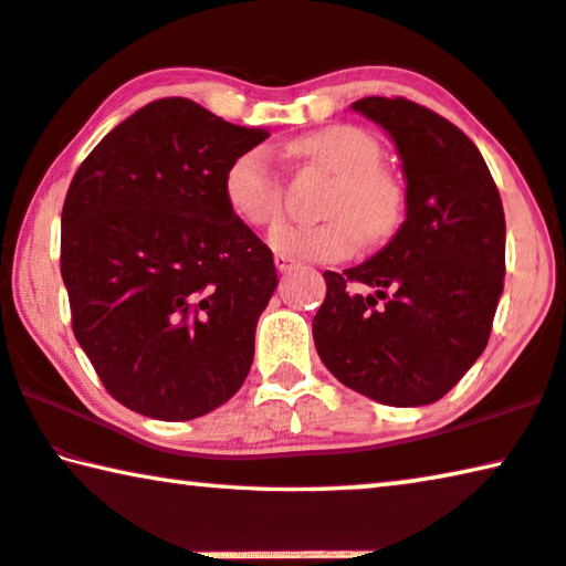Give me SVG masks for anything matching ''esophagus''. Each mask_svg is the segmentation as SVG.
Segmentation results:
<instances>
[{"mask_svg": "<svg viewBox=\"0 0 566 566\" xmlns=\"http://www.w3.org/2000/svg\"><path fill=\"white\" fill-rule=\"evenodd\" d=\"M275 268L281 273H289V271H293V268H295V260L289 258V255H283V253H275Z\"/></svg>", "mask_w": 566, "mask_h": 566, "instance_id": "34e87169", "label": "esophagus"}]
</instances>
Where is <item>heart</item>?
Segmentation results:
<instances>
[{
    "label": "heart",
    "instance_id": "b5f03b06",
    "mask_svg": "<svg viewBox=\"0 0 566 566\" xmlns=\"http://www.w3.org/2000/svg\"><path fill=\"white\" fill-rule=\"evenodd\" d=\"M303 167L334 177L321 224H285L271 245L289 258L332 263L354 255L361 238L377 245L392 238L405 220L407 189L381 164V146L359 126L336 124L295 138L289 146ZM224 199L242 222L255 230L275 228L283 217L285 181L265 149H248L230 161L222 179Z\"/></svg>",
    "mask_w": 566,
    "mask_h": 566
}]
</instances>
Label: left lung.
<instances>
[{
	"label": "left lung",
	"mask_w": 566,
	"mask_h": 566,
	"mask_svg": "<svg viewBox=\"0 0 566 566\" xmlns=\"http://www.w3.org/2000/svg\"><path fill=\"white\" fill-rule=\"evenodd\" d=\"M352 108L395 138L407 220L367 263L324 273L313 342L354 392L392 407L430 405L489 344L506 273L501 195L478 146L440 113L402 95H369ZM359 284L378 293L356 294Z\"/></svg>",
	"instance_id": "left-lung-1"
}]
</instances>
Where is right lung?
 <instances>
[{
  "mask_svg": "<svg viewBox=\"0 0 566 566\" xmlns=\"http://www.w3.org/2000/svg\"><path fill=\"white\" fill-rule=\"evenodd\" d=\"M268 136L189 98H161L77 167L60 273L77 344L128 410L195 420L245 381L277 273L273 250L230 210L222 179Z\"/></svg>",
  "mask_w": 566,
  "mask_h": 566,
  "instance_id": "right-lung-1",
  "label": "right lung"
}]
</instances>
